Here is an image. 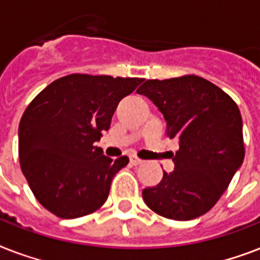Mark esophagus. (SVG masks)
Masks as SVG:
<instances>
[{
    "label": "esophagus",
    "instance_id": "esophagus-1",
    "mask_svg": "<svg viewBox=\"0 0 260 260\" xmlns=\"http://www.w3.org/2000/svg\"><path fill=\"white\" fill-rule=\"evenodd\" d=\"M129 162H131V165H134V166H138V165H142L143 160H142V159L136 158V156H131Z\"/></svg>",
    "mask_w": 260,
    "mask_h": 260
}]
</instances>
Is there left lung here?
<instances>
[{"label": "left lung", "instance_id": "obj_1", "mask_svg": "<svg viewBox=\"0 0 260 260\" xmlns=\"http://www.w3.org/2000/svg\"><path fill=\"white\" fill-rule=\"evenodd\" d=\"M158 106L167 138L177 139L173 173L143 190V200L159 216L187 221L209 212L244 159L242 114L236 102L197 75L148 79L138 89Z\"/></svg>", "mask_w": 260, "mask_h": 260}]
</instances>
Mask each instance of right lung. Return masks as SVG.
Wrapping results in <instances>:
<instances>
[{
  "instance_id": "obj_1",
  "label": "right lung",
  "mask_w": 260,
  "mask_h": 260,
  "mask_svg": "<svg viewBox=\"0 0 260 260\" xmlns=\"http://www.w3.org/2000/svg\"><path fill=\"white\" fill-rule=\"evenodd\" d=\"M142 78L70 74L43 89L18 125V158L32 193L60 218L93 213L105 204L126 156L108 158L95 146L122 98Z\"/></svg>"
}]
</instances>
